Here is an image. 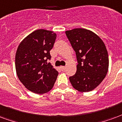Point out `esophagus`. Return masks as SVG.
<instances>
[{"label": "esophagus", "mask_w": 122, "mask_h": 122, "mask_svg": "<svg viewBox=\"0 0 122 122\" xmlns=\"http://www.w3.org/2000/svg\"><path fill=\"white\" fill-rule=\"evenodd\" d=\"M60 69L61 71H64L65 70H66V67L65 66H61V67H60Z\"/></svg>", "instance_id": "34e87169"}]
</instances>
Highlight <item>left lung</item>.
I'll return each mask as SVG.
<instances>
[{"instance_id":"1","label":"left lung","mask_w":122,"mask_h":122,"mask_svg":"<svg viewBox=\"0 0 122 122\" xmlns=\"http://www.w3.org/2000/svg\"><path fill=\"white\" fill-rule=\"evenodd\" d=\"M75 52L78 64L76 73L70 77L75 89L82 92L92 91L103 81L108 68L106 47L99 36L84 28L66 31Z\"/></svg>"}]
</instances>
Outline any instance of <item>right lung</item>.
<instances>
[{
    "label": "right lung",
    "instance_id": "add662e5",
    "mask_svg": "<svg viewBox=\"0 0 122 122\" xmlns=\"http://www.w3.org/2000/svg\"><path fill=\"white\" fill-rule=\"evenodd\" d=\"M56 33L36 30L19 44L15 55V69L19 79L30 91L38 94L52 89L58 72L49 60Z\"/></svg>",
    "mask_w": 122,
    "mask_h": 122
}]
</instances>
